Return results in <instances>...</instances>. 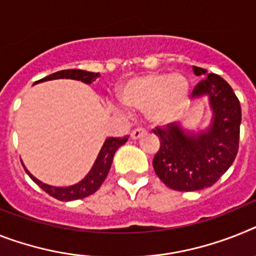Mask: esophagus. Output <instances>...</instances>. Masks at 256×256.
<instances>
[{
  "mask_svg": "<svg viewBox=\"0 0 256 256\" xmlns=\"http://www.w3.org/2000/svg\"><path fill=\"white\" fill-rule=\"evenodd\" d=\"M144 134H146L144 128H135V130H132V132L130 136H132V139H139L140 136H143Z\"/></svg>",
  "mask_w": 256,
  "mask_h": 256,
  "instance_id": "esophagus-1",
  "label": "esophagus"
}]
</instances>
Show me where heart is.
<instances>
[{
  "label": "heart",
  "instance_id": "1",
  "mask_svg": "<svg viewBox=\"0 0 256 256\" xmlns=\"http://www.w3.org/2000/svg\"><path fill=\"white\" fill-rule=\"evenodd\" d=\"M118 98L128 108L144 112L154 124H166L188 104V82L181 74L150 72L126 82Z\"/></svg>",
  "mask_w": 256,
  "mask_h": 256
}]
</instances>
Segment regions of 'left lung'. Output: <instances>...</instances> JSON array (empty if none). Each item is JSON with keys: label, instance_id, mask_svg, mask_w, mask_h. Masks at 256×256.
<instances>
[{"label": "left lung", "instance_id": "obj_1", "mask_svg": "<svg viewBox=\"0 0 256 256\" xmlns=\"http://www.w3.org/2000/svg\"><path fill=\"white\" fill-rule=\"evenodd\" d=\"M196 75L206 68H192ZM210 98L214 121L207 132L184 134L176 124L152 132L160 139V148L152 165L154 173L169 188L196 191L210 188L233 164L240 144L241 104L228 82L218 74H207L192 90V98Z\"/></svg>", "mask_w": 256, "mask_h": 256}]
</instances>
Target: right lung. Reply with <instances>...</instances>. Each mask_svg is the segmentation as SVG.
Masks as SVG:
<instances>
[{
    "mask_svg": "<svg viewBox=\"0 0 256 256\" xmlns=\"http://www.w3.org/2000/svg\"><path fill=\"white\" fill-rule=\"evenodd\" d=\"M100 76L98 72H86V70H78V68H72V70H61V72H57L54 74H50L45 78L40 79V80L35 82H45V80H52V79H75V80L84 82L87 84L95 82L96 79ZM128 135L124 136V138H108L105 140L104 146H102V151L98 154V158H96L95 164L92 166V169L90 170L87 176H86L84 180H82L79 184H74V186H70V188H54V186H49V184H45L42 182H40L38 180H36L34 176L30 173L27 169V174L31 177V180L35 182L36 184H38L42 190L49 194L50 196L58 199V200H76V199H83V198L88 196V195H92L94 192L98 190V188L102 186V182L105 181V178L108 176L109 169H110L112 161H113V156H114L116 151L118 148L121 147L122 144H124L128 142ZM24 168V166H23Z\"/></svg>",
    "mask_w": 256,
    "mask_h": 256,
    "instance_id": "right-lung-1",
    "label": "right lung"
}]
</instances>
